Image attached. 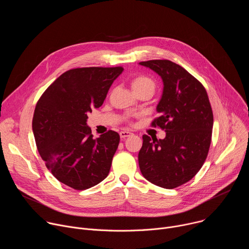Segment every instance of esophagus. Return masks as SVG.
<instances>
[{
    "instance_id": "1",
    "label": "esophagus",
    "mask_w": 249,
    "mask_h": 249,
    "mask_svg": "<svg viewBox=\"0 0 249 249\" xmlns=\"http://www.w3.org/2000/svg\"><path fill=\"white\" fill-rule=\"evenodd\" d=\"M119 135H120V138H121V139H125V138H127V137L131 136V135H132V133H131V132H129V131H121Z\"/></svg>"
}]
</instances>
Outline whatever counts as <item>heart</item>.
<instances>
[{
    "label": "heart",
    "mask_w": 249,
    "mask_h": 249,
    "mask_svg": "<svg viewBox=\"0 0 249 249\" xmlns=\"http://www.w3.org/2000/svg\"><path fill=\"white\" fill-rule=\"evenodd\" d=\"M131 87L134 92L139 95L142 93H147L151 96L155 93L157 89L156 82L147 76H138L132 79Z\"/></svg>",
    "instance_id": "obj_1"
}]
</instances>
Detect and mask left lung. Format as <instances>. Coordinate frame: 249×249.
Segmentation results:
<instances>
[{
    "mask_svg": "<svg viewBox=\"0 0 249 249\" xmlns=\"http://www.w3.org/2000/svg\"><path fill=\"white\" fill-rule=\"evenodd\" d=\"M140 65L162 79L163 91L157 106L160 116L152 127L166 132L162 140L143 136L140 169L153 184L173 189L191 180L207 159L214 123L210 100L204 86L181 66L169 60Z\"/></svg>",
    "mask_w": 249,
    "mask_h": 249,
    "instance_id": "1",
    "label": "left lung"
}]
</instances>
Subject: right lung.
Returning a JSON list of instances; mask_svg holds the SVG:
<instances>
[{
    "label": "right lung",
    "instance_id": "1",
    "mask_svg": "<svg viewBox=\"0 0 249 249\" xmlns=\"http://www.w3.org/2000/svg\"><path fill=\"white\" fill-rule=\"evenodd\" d=\"M122 72V67L69 70L35 106L32 130L39 155L56 178L73 189H89L109 173L120 136L109 130L93 139L87 119Z\"/></svg>",
    "mask_w": 249,
    "mask_h": 249
}]
</instances>
